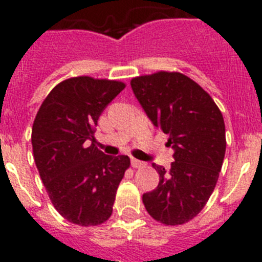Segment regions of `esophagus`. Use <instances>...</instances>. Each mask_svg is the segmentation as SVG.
Masks as SVG:
<instances>
[{
	"label": "esophagus",
	"mask_w": 262,
	"mask_h": 262,
	"mask_svg": "<svg viewBox=\"0 0 262 262\" xmlns=\"http://www.w3.org/2000/svg\"><path fill=\"white\" fill-rule=\"evenodd\" d=\"M131 165H133V168L138 169V168H143V166H145V163H143V161H140V160L133 159L131 160Z\"/></svg>",
	"instance_id": "obj_1"
}]
</instances>
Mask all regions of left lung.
Instances as JSON below:
<instances>
[{
    "mask_svg": "<svg viewBox=\"0 0 262 262\" xmlns=\"http://www.w3.org/2000/svg\"><path fill=\"white\" fill-rule=\"evenodd\" d=\"M136 98L152 123L168 134L174 149L170 169L152 164L160 174L143 203L165 226L187 223L202 211L215 189L226 154L222 111L210 94L180 72L160 71L131 80Z\"/></svg>",
    "mask_w": 262,
    "mask_h": 262,
    "instance_id": "1",
    "label": "left lung"
}]
</instances>
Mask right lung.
<instances>
[{"label": "right lung", "instance_id": "add662e5", "mask_svg": "<svg viewBox=\"0 0 262 262\" xmlns=\"http://www.w3.org/2000/svg\"><path fill=\"white\" fill-rule=\"evenodd\" d=\"M124 88L117 80L67 78L46 97L32 124L34 160L48 196L57 212L77 226L107 221L129 168L128 156H108L94 144L99 115Z\"/></svg>", "mask_w": 262, "mask_h": 262}]
</instances>
